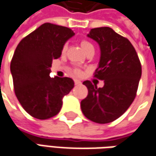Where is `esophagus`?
<instances>
[{"instance_id": "34e87169", "label": "esophagus", "mask_w": 156, "mask_h": 156, "mask_svg": "<svg viewBox=\"0 0 156 156\" xmlns=\"http://www.w3.org/2000/svg\"><path fill=\"white\" fill-rule=\"evenodd\" d=\"M74 83H75L76 85H78V84H80L81 82H80L79 80H78V79H74Z\"/></svg>"}]
</instances>
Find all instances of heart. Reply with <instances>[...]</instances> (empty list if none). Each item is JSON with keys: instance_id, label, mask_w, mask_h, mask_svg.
Instances as JSON below:
<instances>
[{"instance_id": "obj_1", "label": "heart", "mask_w": 156, "mask_h": 156, "mask_svg": "<svg viewBox=\"0 0 156 156\" xmlns=\"http://www.w3.org/2000/svg\"><path fill=\"white\" fill-rule=\"evenodd\" d=\"M80 46L82 47V49L83 50V51L87 54H90V53H94L95 51V47L90 42V41H86V40H83V41L80 42ZM66 50H67V44H65L63 47H62V53L65 54L66 52ZM73 74L74 76H81L82 75V70L80 68H73Z\"/></svg>"}]
</instances>
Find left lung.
I'll list each match as a JSON object with an SVG mask.
<instances>
[{
	"label": "left lung",
	"mask_w": 156,
	"mask_h": 156,
	"mask_svg": "<svg viewBox=\"0 0 156 156\" xmlns=\"http://www.w3.org/2000/svg\"><path fill=\"white\" fill-rule=\"evenodd\" d=\"M88 37L99 44L101 57L94 77L104 80L105 85L98 88L89 80L83 82L88 95L81 101V110L90 121L109 123L120 117L133 103L142 65L130 41L110 27L92 28Z\"/></svg>",
	"instance_id": "left-lung-1"
}]
</instances>
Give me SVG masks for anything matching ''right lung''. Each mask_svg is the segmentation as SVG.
<instances>
[{"instance_id": "right-lung-1", "label": "right lung", "mask_w": 156, "mask_h": 156, "mask_svg": "<svg viewBox=\"0 0 156 156\" xmlns=\"http://www.w3.org/2000/svg\"><path fill=\"white\" fill-rule=\"evenodd\" d=\"M74 35L73 30L44 23L23 38L10 64L14 93L30 115L45 120L56 115L62 98L74 87L70 78H51V62L61 55L62 47Z\"/></svg>"}]
</instances>
